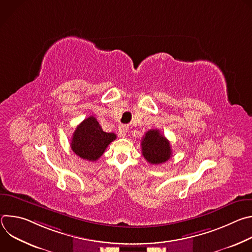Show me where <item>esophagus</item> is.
Returning a JSON list of instances; mask_svg holds the SVG:
<instances>
[{
    "label": "esophagus",
    "mask_w": 252,
    "mask_h": 252,
    "mask_svg": "<svg viewBox=\"0 0 252 252\" xmlns=\"http://www.w3.org/2000/svg\"><path fill=\"white\" fill-rule=\"evenodd\" d=\"M127 129H128V128H127V126H124V125L120 126V127H119V135H120L121 137H125L126 134Z\"/></svg>",
    "instance_id": "34e87169"
}]
</instances>
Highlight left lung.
I'll use <instances>...</instances> for the list:
<instances>
[{
  "label": "left lung",
  "instance_id": "8db88e82",
  "mask_svg": "<svg viewBox=\"0 0 252 252\" xmlns=\"http://www.w3.org/2000/svg\"><path fill=\"white\" fill-rule=\"evenodd\" d=\"M141 153L143 158L152 164L165 162L172 154L168 139L158 129H150L142 136Z\"/></svg>",
  "mask_w": 252,
  "mask_h": 252
}]
</instances>
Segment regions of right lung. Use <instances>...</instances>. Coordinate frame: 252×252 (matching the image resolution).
Instances as JSON below:
<instances>
[{"label":"right lung","instance_id":"obj_1","mask_svg":"<svg viewBox=\"0 0 252 252\" xmlns=\"http://www.w3.org/2000/svg\"><path fill=\"white\" fill-rule=\"evenodd\" d=\"M117 135L105 132L94 116L84 120L76 128L70 141L73 152L83 159L97 160Z\"/></svg>","mask_w":252,"mask_h":252}]
</instances>
